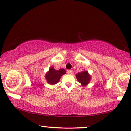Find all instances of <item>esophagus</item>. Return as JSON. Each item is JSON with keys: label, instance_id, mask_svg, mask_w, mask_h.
Here are the masks:
<instances>
[{"label": "esophagus", "instance_id": "obj_1", "mask_svg": "<svg viewBox=\"0 0 131 131\" xmlns=\"http://www.w3.org/2000/svg\"><path fill=\"white\" fill-rule=\"evenodd\" d=\"M67 73L68 74H73V71L72 70H68Z\"/></svg>", "mask_w": 131, "mask_h": 131}]
</instances>
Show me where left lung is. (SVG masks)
Instances as JSON below:
<instances>
[{
    "label": "left lung",
    "instance_id": "left-lung-1",
    "mask_svg": "<svg viewBox=\"0 0 131 131\" xmlns=\"http://www.w3.org/2000/svg\"><path fill=\"white\" fill-rule=\"evenodd\" d=\"M76 77H77L78 82L81 83L82 85V86L86 85L90 80V76L89 75L88 72L86 71L78 73L76 74Z\"/></svg>",
    "mask_w": 131,
    "mask_h": 131
}]
</instances>
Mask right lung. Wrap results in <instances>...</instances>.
<instances>
[{
  "label": "right lung",
  "instance_id": "1",
  "mask_svg": "<svg viewBox=\"0 0 131 131\" xmlns=\"http://www.w3.org/2000/svg\"><path fill=\"white\" fill-rule=\"evenodd\" d=\"M65 73V70L63 69H60L56 70L53 67L50 69L45 77L49 84L54 85L58 83L61 76Z\"/></svg>",
  "mask_w": 131,
  "mask_h": 131
}]
</instances>
